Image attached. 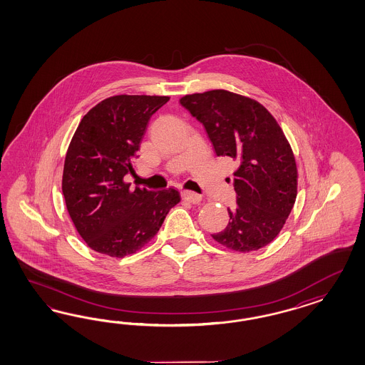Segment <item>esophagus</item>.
I'll list each match as a JSON object with an SVG mask.
<instances>
[{"label":"esophagus","mask_w":365,"mask_h":365,"mask_svg":"<svg viewBox=\"0 0 365 365\" xmlns=\"http://www.w3.org/2000/svg\"><path fill=\"white\" fill-rule=\"evenodd\" d=\"M182 198L187 200L190 203H192V205H198L199 202L202 200V197L199 194L194 192V191H188V190L182 191Z\"/></svg>","instance_id":"esophagus-1"}]
</instances>
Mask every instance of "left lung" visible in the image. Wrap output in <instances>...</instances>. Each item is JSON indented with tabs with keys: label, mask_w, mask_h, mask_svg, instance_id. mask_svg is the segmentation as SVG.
Returning <instances> with one entry per match:
<instances>
[{
	"label": "left lung",
	"mask_w": 365,
	"mask_h": 365,
	"mask_svg": "<svg viewBox=\"0 0 365 365\" xmlns=\"http://www.w3.org/2000/svg\"><path fill=\"white\" fill-rule=\"evenodd\" d=\"M180 104L202 123L215 154L237 163V206L212 238L242 253L269 245L297 197L296 160L281 127L258 101L225 89L186 95Z\"/></svg>",
	"instance_id": "1"
}]
</instances>
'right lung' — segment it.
Returning <instances> with one entry per match:
<instances>
[{"label":"right lung","instance_id":"obj_1","mask_svg":"<svg viewBox=\"0 0 365 365\" xmlns=\"http://www.w3.org/2000/svg\"><path fill=\"white\" fill-rule=\"evenodd\" d=\"M168 96L119 95L81 119L66 151L63 194L76 230L101 255H133L160 229L180 195L175 188L130 190L133 159L151 116Z\"/></svg>","mask_w":365,"mask_h":365}]
</instances>
